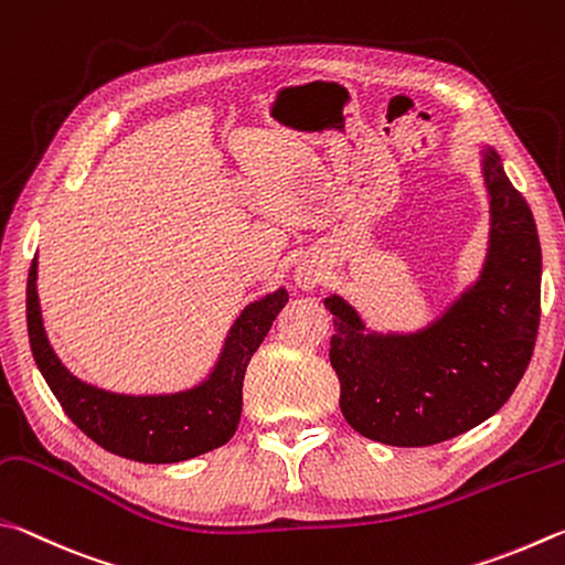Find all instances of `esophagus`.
I'll use <instances>...</instances> for the list:
<instances>
[{
    "mask_svg": "<svg viewBox=\"0 0 565 565\" xmlns=\"http://www.w3.org/2000/svg\"><path fill=\"white\" fill-rule=\"evenodd\" d=\"M295 282H298V288L302 290H315L322 282L320 267L312 263H300L298 270H295Z\"/></svg>",
    "mask_w": 565,
    "mask_h": 565,
    "instance_id": "obj_1",
    "label": "esophagus"
}]
</instances>
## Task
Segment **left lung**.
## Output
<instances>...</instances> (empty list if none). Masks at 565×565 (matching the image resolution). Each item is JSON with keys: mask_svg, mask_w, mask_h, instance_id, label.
<instances>
[{"mask_svg": "<svg viewBox=\"0 0 565 565\" xmlns=\"http://www.w3.org/2000/svg\"><path fill=\"white\" fill-rule=\"evenodd\" d=\"M491 203L489 253L479 280L427 330L377 334L352 305L334 315L330 362L340 409L362 437L431 447L497 414L526 372L541 320V243L533 213L497 151H483Z\"/></svg>", "mask_w": 565, "mask_h": 565, "instance_id": "obj_1", "label": "left lung"}]
</instances>
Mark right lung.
Returning a JSON list of instances; mask_svg holds the SVG:
<instances>
[{"label": "right lung", "instance_id": "1", "mask_svg": "<svg viewBox=\"0 0 565 565\" xmlns=\"http://www.w3.org/2000/svg\"><path fill=\"white\" fill-rule=\"evenodd\" d=\"M288 302L280 288L255 300L227 332L207 380L178 394L131 397L92 387L68 372L46 340L36 295V257L26 280V328L39 372L78 429L98 447L143 463H173L201 457L233 437L243 412L247 362Z\"/></svg>", "mask_w": 565, "mask_h": 565}]
</instances>
